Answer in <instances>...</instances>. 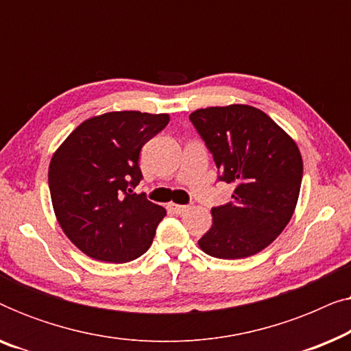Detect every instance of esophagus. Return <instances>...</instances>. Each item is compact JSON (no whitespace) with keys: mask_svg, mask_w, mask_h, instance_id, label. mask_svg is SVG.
Here are the masks:
<instances>
[{"mask_svg":"<svg viewBox=\"0 0 351 351\" xmlns=\"http://www.w3.org/2000/svg\"><path fill=\"white\" fill-rule=\"evenodd\" d=\"M169 209L171 210H174V213H177V214H184L185 210H189L190 209V206H185V204H169Z\"/></svg>","mask_w":351,"mask_h":351,"instance_id":"obj_1","label":"esophagus"}]
</instances>
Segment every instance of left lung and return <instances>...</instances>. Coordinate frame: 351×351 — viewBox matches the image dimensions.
I'll list each match as a JSON object with an SVG mask.
<instances>
[{"instance_id":"left-lung-1","label":"left lung","mask_w":351,"mask_h":351,"mask_svg":"<svg viewBox=\"0 0 351 351\" xmlns=\"http://www.w3.org/2000/svg\"><path fill=\"white\" fill-rule=\"evenodd\" d=\"M190 121L213 153L219 180L234 185L232 201L213 208L201 251L227 261L261 252L294 214L304 174L299 148L251 105L201 108Z\"/></svg>"}]
</instances>
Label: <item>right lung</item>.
Returning a JSON list of instances; mask_svg holds the SVG:
<instances>
[{"label":"right lung","mask_w":351,"mask_h":351,"mask_svg":"<svg viewBox=\"0 0 351 351\" xmlns=\"http://www.w3.org/2000/svg\"><path fill=\"white\" fill-rule=\"evenodd\" d=\"M169 114L110 112L81 123L49 165L56 217L71 243L95 261L124 263L152 246L166 209L132 193L138 156Z\"/></svg>","instance_id":"right-lung-1"}]
</instances>
